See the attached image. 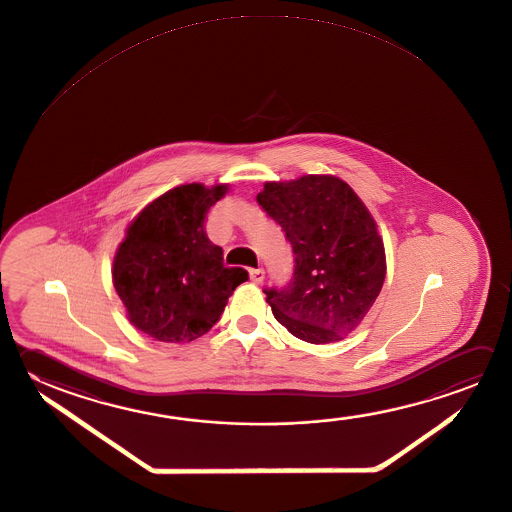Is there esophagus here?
<instances>
[{"label": "esophagus", "mask_w": 512, "mask_h": 512, "mask_svg": "<svg viewBox=\"0 0 512 512\" xmlns=\"http://www.w3.org/2000/svg\"><path fill=\"white\" fill-rule=\"evenodd\" d=\"M249 276H251L252 283H263V279H265V270L263 269H251L249 270Z\"/></svg>", "instance_id": "1"}]
</instances>
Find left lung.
Masks as SVG:
<instances>
[{
  "instance_id": "1",
  "label": "left lung",
  "mask_w": 512,
  "mask_h": 512,
  "mask_svg": "<svg viewBox=\"0 0 512 512\" xmlns=\"http://www.w3.org/2000/svg\"><path fill=\"white\" fill-rule=\"evenodd\" d=\"M256 200L296 256L289 285L265 290L274 317L307 343L352 334L386 278L382 238L363 200L332 175L267 182Z\"/></svg>"
}]
</instances>
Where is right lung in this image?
I'll return each mask as SVG.
<instances>
[{
    "mask_svg": "<svg viewBox=\"0 0 512 512\" xmlns=\"http://www.w3.org/2000/svg\"><path fill=\"white\" fill-rule=\"evenodd\" d=\"M227 184H186L146 205L113 258V287L131 325L162 343H189L222 316L247 270L223 265L205 216Z\"/></svg>",
    "mask_w": 512,
    "mask_h": 512,
    "instance_id": "obj_1",
    "label": "right lung"
}]
</instances>
